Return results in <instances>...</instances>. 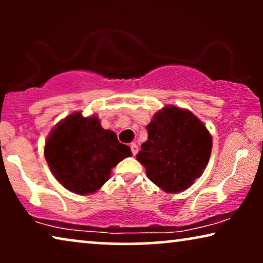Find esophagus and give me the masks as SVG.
Segmentation results:
<instances>
[{
  "label": "esophagus",
  "mask_w": 263,
  "mask_h": 263,
  "mask_svg": "<svg viewBox=\"0 0 263 263\" xmlns=\"http://www.w3.org/2000/svg\"><path fill=\"white\" fill-rule=\"evenodd\" d=\"M130 149H132V153H133V156H135V154L138 153V151H139V147H138V145H136V143H132V145H130Z\"/></svg>",
  "instance_id": "esophagus-1"
}]
</instances>
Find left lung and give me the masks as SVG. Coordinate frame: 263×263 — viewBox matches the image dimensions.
Wrapping results in <instances>:
<instances>
[{"instance_id": "1", "label": "left lung", "mask_w": 263, "mask_h": 263, "mask_svg": "<svg viewBox=\"0 0 263 263\" xmlns=\"http://www.w3.org/2000/svg\"><path fill=\"white\" fill-rule=\"evenodd\" d=\"M148 140L136 159L154 184L166 193L188 189L206 168L212 152V136L189 110L165 106L146 127Z\"/></svg>"}]
</instances>
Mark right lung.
<instances>
[{
	"label": "right lung",
	"instance_id": "1",
	"mask_svg": "<svg viewBox=\"0 0 263 263\" xmlns=\"http://www.w3.org/2000/svg\"><path fill=\"white\" fill-rule=\"evenodd\" d=\"M44 156L57 181L70 192L93 194L110 178L112 167L130 157V148L114 132L103 129L98 117L74 112L52 129Z\"/></svg>",
	"mask_w": 263,
	"mask_h": 263
}]
</instances>
